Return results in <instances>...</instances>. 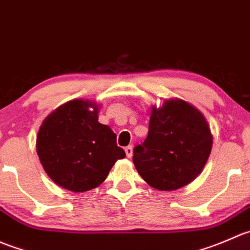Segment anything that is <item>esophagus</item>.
Returning a JSON list of instances; mask_svg holds the SVG:
<instances>
[{"mask_svg": "<svg viewBox=\"0 0 250 250\" xmlns=\"http://www.w3.org/2000/svg\"><path fill=\"white\" fill-rule=\"evenodd\" d=\"M125 153H126V157H127V158L132 157V147H131V146H127V147H125Z\"/></svg>", "mask_w": 250, "mask_h": 250, "instance_id": "esophagus-1", "label": "esophagus"}]
</instances>
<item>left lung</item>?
<instances>
[{
  "mask_svg": "<svg viewBox=\"0 0 250 250\" xmlns=\"http://www.w3.org/2000/svg\"><path fill=\"white\" fill-rule=\"evenodd\" d=\"M212 147L208 122L188 102L172 98L152 107L148 136L133 149V164L159 191H174L202 172Z\"/></svg>",
  "mask_w": 250,
  "mask_h": 250,
  "instance_id": "left-lung-1",
  "label": "left lung"
}]
</instances>
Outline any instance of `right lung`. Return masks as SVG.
I'll use <instances>...</instances> for the list:
<instances>
[{
  "instance_id": "1",
  "label": "right lung",
  "mask_w": 250,
  "mask_h": 250,
  "mask_svg": "<svg viewBox=\"0 0 250 250\" xmlns=\"http://www.w3.org/2000/svg\"><path fill=\"white\" fill-rule=\"evenodd\" d=\"M36 152L54 184L71 192L100 186L118 159L125 158L112 128L98 122V104L64 103L42 122Z\"/></svg>"
}]
</instances>
